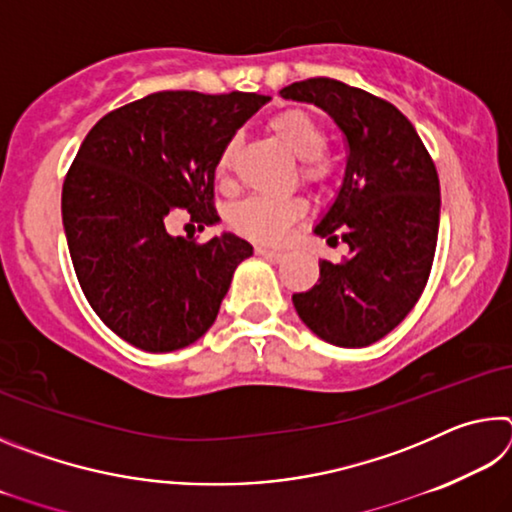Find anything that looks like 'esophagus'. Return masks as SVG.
<instances>
[{
	"label": "esophagus",
	"mask_w": 512,
	"mask_h": 512,
	"mask_svg": "<svg viewBox=\"0 0 512 512\" xmlns=\"http://www.w3.org/2000/svg\"><path fill=\"white\" fill-rule=\"evenodd\" d=\"M255 253L264 259H271V262H282L284 259V253H280V250H268L264 246H257Z\"/></svg>",
	"instance_id": "1"
}]
</instances>
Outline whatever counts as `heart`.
Wrapping results in <instances>:
<instances>
[{
    "label": "heart",
    "mask_w": 512,
    "mask_h": 512,
    "mask_svg": "<svg viewBox=\"0 0 512 512\" xmlns=\"http://www.w3.org/2000/svg\"><path fill=\"white\" fill-rule=\"evenodd\" d=\"M268 131L300 158V178L311 185H325L334 176V160L325 153L327 133L316 115L305 108H287L268 119ZM239 151V137H232L216 160V176L228 178ZM307 212V203L298 196L264 198L253 196L230 210V225L239 235L257 244H280L293 223Z\"/></svg>",
    "instance_id": "heart-1"
}]
</instances>
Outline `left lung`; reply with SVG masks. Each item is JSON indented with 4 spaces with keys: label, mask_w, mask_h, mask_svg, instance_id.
<instances>
[{
    "label": "left lung",
    "mask_w": 512,
    "mask_h": 512,
    "mask_svg": "<svg viewBox=\"0 0 512 512\" xmlns=\"http://www.w3.org/2000/svg\"><path fill=\"white\" fill-rule=\"evenodd\" d=\"M323 108L348 146L343 185L314 232L345 241L339 264L323 259L318 282L293 293L311 332L339 348H366L402 323L427 287L440 223L438 171L420 135L393 103L341 81L282 88Z\"/></svg>",
    "instance_id": "obj_1"
}]
</instances>
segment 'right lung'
<instances>
[{
    "label": "right lung",
    "mask_w": 512,
    "mask_h": 512,
    "mask_svg": "<svg viewBox=\"0 0 512 512\" xmlns=\"http://www.w3.org/2000/svg\"><path fill=\"white\" fill-rule=\"evenodd\" d=\"M271 97L155 92L101 117L63 183V225L79 284L103 323L146 352L187 348L212 327L253 246L232 232L171 237L173 214L219 223L216 160Z\"/></svg>",
    "instance_id": "add662e5"
}]
</instances>
